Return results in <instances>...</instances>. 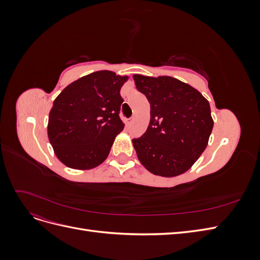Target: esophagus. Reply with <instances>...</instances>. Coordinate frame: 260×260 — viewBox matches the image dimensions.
Here are the masks:
<instances>
[{"label":"esophagus","instance_id":"esophagus-1","mask_svg":"<svg viewBox=\"0 0 260 260\" xmlns=\"http://www.w3.org/2000/svg\"><path fill=\"white\" fill-rule=\"evenodd\" d=\"M132 121H133V117L128 118V119H125V124H127V125H130V124L132 123Z\"/></svg>","mask_w":260,"mask_h":260}]
</instances>
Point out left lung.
Wrapping results in <instances>:
<instances>
[{
	"mask_svg": "<svg viewBox=\"0 0 260 260\" xmlns=\"http://www.w3.org/2000/svg\"><path fill=\"white\" fill-rule=\"evenodd\" d=\"M133 79L151 105L146 132L132 140L140 162L156 176L184 174L208 144L214 127L208 101L169 76L133 75Z\"/></svg>",
	"mask_w": 260,
	"mask_h": 260,
	"instance_id": "obj_1",
	"label": "left lung"
}]
</instances>
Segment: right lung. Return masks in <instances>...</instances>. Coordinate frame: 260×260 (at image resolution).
Instances as JSON below:
<instances>
[{
	"label": "right lung",
	"mask_w": 260,
	"mask_h": 260,
	"mask_svg": "<svg viewBox=\"0 0 260 260\" xmlns=\"http://www.w3.org/2000/svg\"><path fill=\"white\" fill-rule=\"evenodd\" d=\"M128 76L92 73L67 85L53 102L48 136L57 158L73 169L103 162L124 123L119 118L120 89Z\"/></svg>",
	"instance_id": "obj_1"
}]
</instances>
